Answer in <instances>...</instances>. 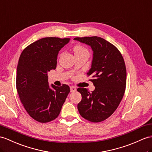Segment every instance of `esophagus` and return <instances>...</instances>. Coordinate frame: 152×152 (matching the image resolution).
Segmentation results:
<instances>
[{"label": "esophagus", "instance_id": "obj_1", "mask_svg": "<svg viewBox=\"0 0 152 152\" xmlns=\"http://www.w3.org/2000/svg\"><path fill=\"white\" fill-rule=\"evenodd\" d=\"M76 88L75 86H70V91H71V92H74L76 91Z\"/></svg>", "mask_w": 152, "mask_h": 152}]
</instances>
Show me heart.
I'll use <instances>...</instances> for the list:
<instances>
[{
  "label": "heart",
  "mask_w": 152,
  "mask_h": 152,
  "mask_svg": "<svg viewBox=\"0 0 152 152\" xmlns=\"http://www.w3.org/2000/svg\"><path fill=\"white\" fill-rule=\"evenodd\" d=\"M73 51L75 52V54L76 53H89L88 51L84 47L80 46V45H77L73 48Z\"/></svg>",
  "instance_id": "heart-1"
}]
</instances>
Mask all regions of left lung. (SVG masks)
Here are the masks:
<instances>
[{
  "mask_svg": "<svg viewBox=\"0 0 152 152\" xmlns=\"http://www.w3.org/2000/svg\"><path fill=\"white\" fill-rule=\"evenodd\" d=\"M74 40L90 46L94 51L91 68L87 73L95 88L90 93L86 88L77 91L82 100L77 105L81 116L99 123L112 115L123 99L126 84V69L119 50L97 36L76 37Z\"/></svg>",
  "mask_w": 152,
  "mask_h": 152,
  "instance_id": "8db88e82",
  "label": "left lung"
}]
</instances>
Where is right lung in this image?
<instances>
[{
    "label": "right lung",
    "instance_id": "right-lung-1",
    "mask_svg": "<svg viewBox=\"0 0 152 152\" xmlns=\"http://www.w3.org/2000/svg\"><path fill=\"white\" fill-rule=\"evenodd\" d=\"M69 39L45 37L29 44L18 60L16 86L21 102L29 116L48 123L58 116L70 91L66 84H48V72L57 66L58 51Z\"/></svg>",
    "mask_w": 152,
    "mask_h": 152
}]
</instances>
